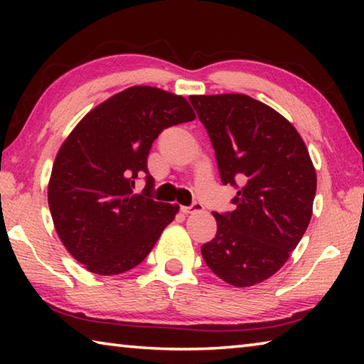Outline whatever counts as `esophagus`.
Returning a JSON list of instances; mask_svg holds the SVG:
<instances>
[{"mask_svg":"<svg viewBox=\"0 0 364 364\" xmlns=\"http://www.w3.org/2000/svg\"><path fill=\"white\" fill-rule=\"evenodd\" d=\"M204 210V205L200 204V202H194L193 205H189V207H181V212L183 213H196V212H202Z\"/></svg>","mask_w":364,"mask_h":364,"instance_id":"obj_1","label":"esophagus"}]
</instances>
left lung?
<instances>
[{
	"instance_id": "8db88e82",
	"label": "left lung",
	"mask_w": 364,
	"mask_h": 364,
	"mask_svg": "<svg viewBox=\"0 0 364 364\" xmlns=\"http://www.w3.org/2000/svg\"><path fill=\"white\" fill-rule=\"evenodd\" d=\"M204 123L223 184L239 191L232 212L217 213V234L200 247L220 279L260 284L297 247L313 213L316 171L294 125L247 95L189 96Z\"/></svg>"
}]
</instances>
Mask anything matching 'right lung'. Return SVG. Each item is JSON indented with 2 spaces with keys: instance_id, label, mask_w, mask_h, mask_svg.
<instances>
[{
  "instance_id": "obj_1",
  "label": "right lung",
  "mask_w": 364,
  "mask_h": 364,
  "mask_svg": "<svg viewBox=\"0 0 364 364\" xmlns=\"http://www.w3.org/2000/svg\"><path fill=\"white\" fill-rule=\"evenodd\" d=\"M194 119L183 96L138 85L90 110L60 146L48 184L49 210L65 249L91 273L138 267L173 221L180 207L149 197L147 156L160 132ZM141 173L148 191L134 195Z\"/></svg>"
}]
</instances>
